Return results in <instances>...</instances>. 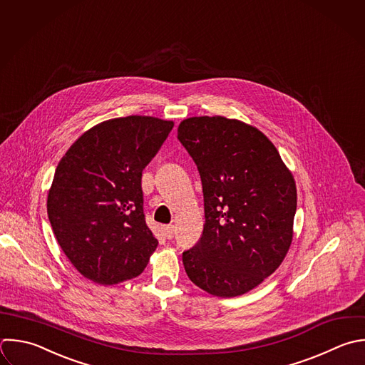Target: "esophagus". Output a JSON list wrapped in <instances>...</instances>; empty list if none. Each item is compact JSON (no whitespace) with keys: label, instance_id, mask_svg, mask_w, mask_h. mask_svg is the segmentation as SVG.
<instances>
[{"label":"esophagus","instance_id":"obj_1","mask_svg":"<svg viewBox=\"0 0 365 365\" xmlns=\"http://www.w3.org/2000/svg\"><path fill=\"white\" fill-rule=\"evenodd\" d=\"M163 231H164V234H165V237L168 238V240H171L173 237H174V234H175V227L171 224V225H165L164 228H163Z\"/></svg>","mask_w":365,"mask_h":365}]
</instances>
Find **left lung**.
Instances as JSON below:
<instances>
[{
  "label": "left lung",
  "instance_id": "obj_1",
  "mask_svg": "<svg viewBox=\"0 0 365 365\" xmlns=\"http://www.w3.org/2000/svg\"><path fill=\"white\" fill-rule=\"evenodd\" d=\"M202 184L205 224L182 252L188 278L217 297L255 288L282 262L292 241L297 190L274 144L225 117H192L178 127Z\"/></svg>",
  "mask_w": 365,
  "mask_h": 365
}]
</instances>
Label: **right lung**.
Here are the masks:
<instances>
[{"label":"right lung","mask_w":365,"mask_h":365,"mask_svg":"<svg viewBox=\"0 0 365 365\" xmlns=\"http://www.w3.org/2000/svg\"><path fill=\"white\" fill-rule=\"evenodd\" d=\"M174 127L130 115L83 134L58 163L47 212L71 264L97 284L140 275L158 241L145 222L141 177Z\"/></svg>","instance_id":"obj_1"}]
</instances>
